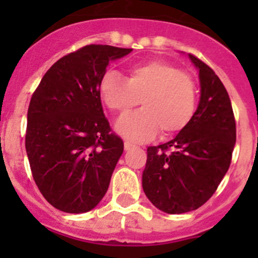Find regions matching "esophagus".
<instances>
[{"instance_id":"esophagus-1","label":"esophagus","mask_w":258,"mask_h":258,"mask_svg":"<svg viewBox=\"0 0 258 258\" xmlns=\"http://www.w3.org/2000/svg\"><path fill=\"white\" fill-rule=\"evenodd\" d=\"M135 149V145L133 143H130V142H124V150L125 151H130V150Z\"/></svg>"}]
</instances>
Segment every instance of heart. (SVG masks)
Listing matches in <instances>:
<instances>
[{
    "mask_svg": "<svg viewBox=\"0 0 258 258\" xmlns=\"http://www.w3.org/2000/svg\"><path fill=\"white\" fill-rule=\"evenodd\" d=\"M101 100L112 112L124 116L139 101L143 108L116 123L127 139L146 142L161 130L163 137L179 133L196 112L194 79L169 62L154 60L130 68L127 78L109 71L99 84Z\"/></svg>",
    "mask_w": 258,
    "mask_h": 258,
    "instance_id": "obj_1",
    "label": "heart"
}]
</instances>
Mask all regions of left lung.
I'll use <instances>...</instances> for the list:
<instances>
[{"label":"left lung","instance_id":"left-lung-1","mask_svg":"<svg viewBox=\"0 0 258 258\" xmlns=\"http://www.w3.org/2000/svg\"><path fill=\"white\" fill-rule=\"evenodd\" d=\"M188 58L200 72L197 111L174 139L147 149L142 175L146 197L169 214L196 210L214 194L236 145V120L224 84L200 58Z\"/></svg>","mask_w":258,"mask_h":258}]
</instances>
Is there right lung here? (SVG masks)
<instances>
[{
	"mask_svg": "<svg viewBox=\"0 0 258 258\" xmlns=\"http://www.w3.org/2000/svg\"><path fill=\"white\" fill-rule=\"evenodd\" d=\"M131 50L83 46L54 62L30 99L25 149L32 175L61 212H89L108 190L124 145L111 133L99 84L109 61Z\"/></svg>",
	"mask_w": 258,
	"mask_h": 258,
	"instance_id": "right-lung-1",
	"label": "right lung"
}]
</instances>
